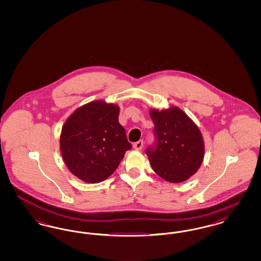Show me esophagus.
<instances>
[{
    "instance_id": "34e87169",
    "label": "esophagus",
    "mask_w": 261,
    "mask_h": 261,
    "mask_svg": "<svg viewBox=\"0 0 261 261\" xmlns=\"http://www.w3.org/2000/svg\"><path fill=\"white\" fill-rule=\"evenodd\" d=\"M143 144H144V142H143V140H140V141H138L136 143H134V145H133V148L135 149H141L143 148Z\"/></svg>"
}]
</instances>
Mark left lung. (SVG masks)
Segmentation results:
<instances>
[{
    "instance_id": "left-lung-1",
    "label": "left lung",
    "mask_w": 261,
    "mask_h": 261,
    "mask_svg": "<svg viewBox=\"0 0 261 261\" xmlns=\"http://www.w3.org/2000/svg\"><path fill=\"white\" fill-rule=\"evenodd\" d=\"M154 142L146 149L150 165L162 179L180 183L199 169L204 145L199 128L177 108L151 110Z\"/></svg>"
}]
</instances>
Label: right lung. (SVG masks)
<instances>
[{
	"label": "right lung",
	"mask_w": 261,
	"mask_h": 261,
	"mask_svg": "<svg viewBox=\"0 0 261 261\" xmlns=\"http://www.w3.org/2000/svg\"><path fill=\"white\" fill-rule=\"evenodd\" d=\"M118 114L117 106L97 100L79 108L63 125L62 158L68 169L84 182L106 180L132 148Z\"/></svg>",
	"instance_id": "add662e5"
}]
</instances>
